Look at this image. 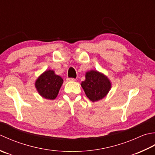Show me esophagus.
<instances>
[{
	"label": "esophagus",
	"mask_w": 155,
	"mask_h": 155,
	"mask_svg": "<svg viewBox=\"0 0 155 155\" xmlns=\"http://www.w3.org/2000/svg\"><path fill=\"white\" fill-rule=\"evenodd\" d=\"M67 80L68 81H75V79H74V78H67Z\"/></svg>",
	"instance_id": "1"
}]
</instances>
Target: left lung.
<instances>
[{
	"label": "left lung",
	"mask_w": 155,
	"mask_h": 155,
	"mask_svg": "<svg viewBox=\"0 0 155 155\" xmlns=\"http://www.w3.org/2000/svg\"><path fill=\"white\" fill-rule=\"evenodd\" d=\"M81 86L85 94L91 102H96L104 98L111 88V83L105 75L95 70L86 72V80Z\"/></svg>",
	"instance_id": "left-lung-1"
}]
</instances>
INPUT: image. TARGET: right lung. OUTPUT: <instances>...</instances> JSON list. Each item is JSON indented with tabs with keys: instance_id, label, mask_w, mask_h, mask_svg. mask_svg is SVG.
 Masks as SVG:
<instances>
[{
	"instance_id": "right-lung-1",
	"label": "right lung",
	"mask_w": 155,
	"mask_h": 155,
	"mask_svg": "<svg viewBox=\"0 0 155 155\" xmlns=\"http://www.w3.org/2000/svg\"><path fill=\"white\" fill-rule=\"evenodd\" d=\"M64 80L56 75L54 71L46 70L37 79L35 87L43 97L47 100H54L59 93Z\"/></svg>"
}]
</instances>
